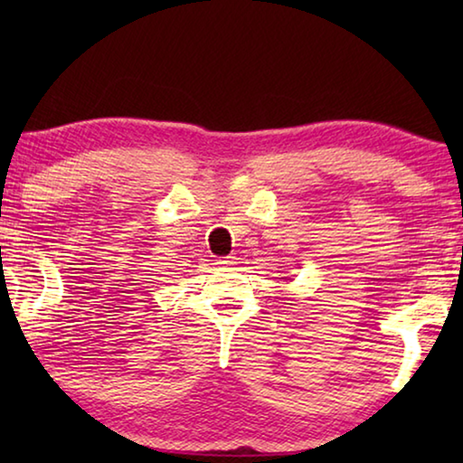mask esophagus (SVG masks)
I'll list each match as a JSON object with an SVG mask.
<instances>
[{
	"mask_svg": "<svg viewBox=\"0 0 463 463\" xmlns=\"http://www.w3.org/2000/svg\"><path fill=\"white\" fill-rule=\"evenodd\" d=\"M232 263V257H222V260H218V265H229Z\"/></svg>",
	"mask_w": 463,
	"mask_h": 463,
	"instance_id": "1",
	"label": "esophagus"
}]
</instances>
